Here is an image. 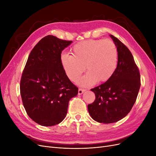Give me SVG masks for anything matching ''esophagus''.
Listing matches in <instances>:
<instances>
[{
  "instance_id": "1",
  "label": "esophagus",
  "mask_w": 156,
  "mask_h": 156,
  "mask_svg": "<svg viewBox=\"0 0 156 156\" xmlns=\"http://www.w3.org/2000/svg\"><path fill=\"white\" fill-rule=\"evenodd\" d=\"M86 90L84 89V88H79V90H78V94H79V95H81V94H82L84 92H85Z\"/></svg>"
}]
</instances>
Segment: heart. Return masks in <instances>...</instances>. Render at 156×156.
Returning a JSON list of instances; mask_svg holds the SVG:
<instances>
[{"label": "heart", "instance_id": "b5f03b06", "mask_svg": "<svg viewBox=\"0 0 156 156\" xmlns=\"http://www.w3.org/2000/svg\"><path fill=\"white\" fill-rule=\"evenodd\" d=\"M118 62V50L111 40H87L75 45L72 55L61 56V63L68 77L76 81L86 69L87 73L78 83L90 86L108 81L114 74Z\"/></svg>", "mask_w": 156, "mask_h": 156}]
</instances>
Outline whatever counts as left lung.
<instances>
[{
	"mask_svg": "<svg viewBox=\"0 0 156 156\" xmlns=\"http://www.w3.org/2000/svg\"><path fill=\"white\" fill-rule=\"evenodd\" d=\"M118 50V64L112 76L91 90L96 99L88 105L89 114L100 123L119 121L130 112L140 87V75L131 51L117 37L110 35Z\"/></svg>",
	"mask_w": 156,
	"mask_h": 156,
	"instance_id": "left-lung-1",
	"label": "left lung"
}]
</instances>
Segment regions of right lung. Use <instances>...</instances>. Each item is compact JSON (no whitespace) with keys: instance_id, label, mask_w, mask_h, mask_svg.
I'll return each mask as SVG.
<instances>
[{"instance_id":"add662e5","label":"right lung","mask_w":156,"mask_h":156,"mask_svg":"<svg viewBox=\"0 0 156 156\" xmlns=\"http://www.w3.org/2000/svg\"><path fill=\"white\" fill-rule=\"evenodd\" d=\"M72 41L48 35L39 41L27 59L20 81V93L27 115L43 126L58 124L66 116L71 98L78 88L61 63L62 51Z\"/></svg>"}]
</instances>
